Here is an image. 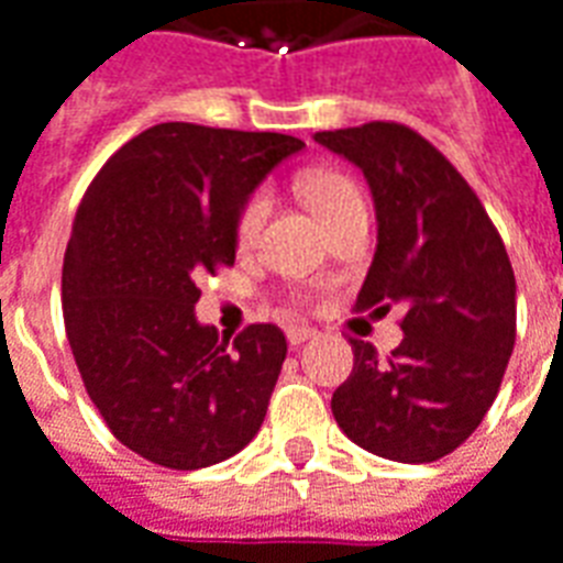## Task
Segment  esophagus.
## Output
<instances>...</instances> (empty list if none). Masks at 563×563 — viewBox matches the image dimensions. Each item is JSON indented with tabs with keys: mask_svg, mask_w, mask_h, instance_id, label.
<instances>
[{
	"mask_svg": "<svg viewBox=\"0 0 563 563\" xmlns=\"http://www.w3.org/2000/svg\"><path fill=\"white\" fill-rule=\"evenodd\" d=\"M311 338H317V329H308V327H287V341H290V346L306 344V341H311Z\"/></svg>",
	"mask_w": 563,
	"mask_h": 563,
	"instance_id": "1",
	"label": "esophagus"
}]
</instances>
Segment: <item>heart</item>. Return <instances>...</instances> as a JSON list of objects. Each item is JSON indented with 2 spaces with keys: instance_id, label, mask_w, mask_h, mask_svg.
<instances>
[{
  "instance_id": "obj_1",
  "label": "heart",
  "mask_w": 563,
  "mask_h": 563,
  "mask_svg": "<svg viewBox=\"0 0 563 563\" xmlns=\"http://www.w3.org/2000/svg\"><path fill=\"white\" fill-rule=\"evenodd\" d=\"M299 189H302L308 205L314 207L317 217L323 219V225L341 217L350 207L362 205L358 186L350 177L335 175V172H308V175L299 177ZM266 213H269V196H266V189H255L236 213L234 231L243 246L255 243L266 222Z\"/></svg>"
}]
</instances>
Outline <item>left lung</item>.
Returning a JSON list of instances; mask_svg holds the SVG:
<instances>
[{
    "mask_svg": "<svg viewBox=\"0 0 563 563\" xmlns=\"http://www.w3.org/2000/svg\"><path fill=\"white\" fill-rule=\"evenodd\" d=\"M314 139L356 163L374 192L377 252L356 311L404 308L388 356L350 338L353 374L332 416L377 457L433 463L496 400L517 341L514 266L475 189L412 126L371 121Z\"/></svg>",
    "mask_w": 563,
    "mask_h": 563,
    "instance_id": "left-lung-1",
    "label": "left lung"
}]
</instances>
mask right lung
I'll return each mask as SVG.
<instances>
[{
    "label": "right lung",
    "mask_w": 563,
    "mask_h": 563,
    "mask_svg": "<svg viewBox=\"0 0 563 563\" xmlns=\"http://www.w3.org/2000/svg\"><path fill=\"white\" fill-rule=\"evenodd\" d=\"M306 142L168 121L106 159L76 210L62 311L79 377L112 437L156 466H213L264 424L285 332L219 338L198 278L234 266L236 213Z\"/></svg>",
    "instance_id": "right-lung-1"
}]
</instances>
